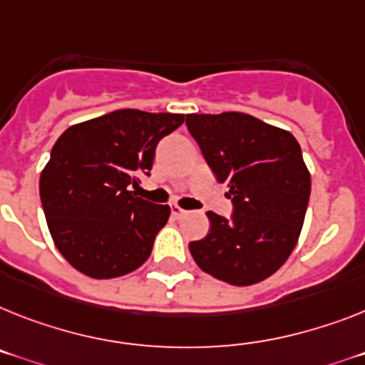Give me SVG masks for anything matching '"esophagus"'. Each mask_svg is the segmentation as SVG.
<instances>
[{"label":"esophagus","instance_id":"34e87169","mask_svg":"<svg viewBox=\"0 0 365 365\" xmlns=\"http://www.w3.org/2000/svg\"><path fill=\"white\" fill-rule=\"evenodd\" d=\"M170 213H173L174 217H183V215H185V213H187V211L182 210V207L174 204V206H170Z\"/></svg>","mask_w":365,"mask_h":365}]
</instances>
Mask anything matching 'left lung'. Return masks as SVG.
I'll return each instance as SVG.
<instances>
[{"mask_svg": "<svg viewBox=\"0 0 365 365\" xmlns=\"http://www.w3.org/2000/svg\"><path fill=\"white\" fill-rule=\"evenodd\" d=\"M197 140L234 211H207L210 232L191 241L198 267L232 286H252L284 265L301 235L310 200V173L286 130L245 113L187 115Z\"/></svg>", "mask_w": 365, "mask_h": 365, "instance_id": "obj_1", "label": "left lung"}]
</instances>
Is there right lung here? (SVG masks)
<instances>
[{"label": "right lung", "instance_id": "right-lung-1", "mask_svg": "<svg viewBox=\"0 0 365 365\" xmlns=\"http://www.w3.org/2000/svg\"><path fill=\"white\" fill-rule=\"evenodd\" d=\"M185 115L118 109L64 131L41 174L48 228L64 259L91 278H115L148 259L170 207L130 191L150 176L155 146Z\"/></svg>", "mask_w": 365, "mask_h": 365}]
</instances>
